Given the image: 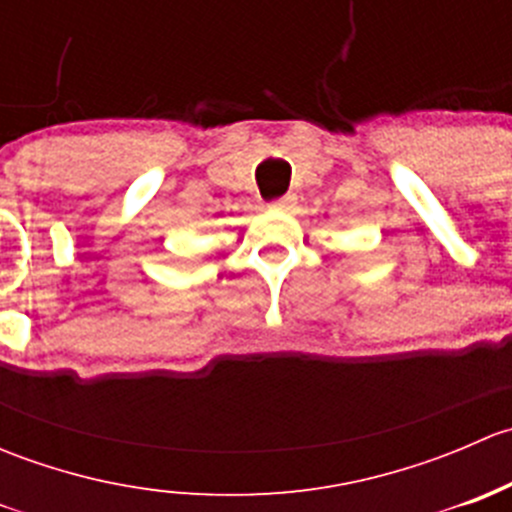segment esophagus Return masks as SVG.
<instances>
[{
    "label": "esophagus",
    "mask_w": 512,
    "mask_h": 512,
    "mask_svg": "<svg viewBox=\"0 0 512 512\" xmlns=\"http://www.w3.org/2000/svg\"><path fill=\"white\" fill-rule=\"evenodd\" d=\"M294 203H297V198H294V195H282V198L272 200L270 208L280 210V213H289V210L294 208Z\"/></svg>",
    "instance_id": "34e87169"
}]
</instances>
